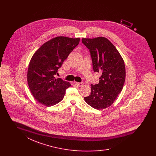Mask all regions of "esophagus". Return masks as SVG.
Here are the masks:
<instances>
[{
	"label": "esophagus",
	"mask_w": 156,
	"mask_h": 156,
	"mask_svg": "<svg viewBox=\"0 0 156 156\" xmlns=\"http://www.w3.org/2000/svg\"><path fill=\"white\" fill-rule=\"evenodd\" d=\"M75 83L76 84L78 87H82L83 85V82H75Z\"/></svg>",
	"instance_id": "1"
}]
</instances>
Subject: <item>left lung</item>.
<instances>
[{"mask_svg": "<svg viewBox=\"0 0 156 156\" xmlns=\"http://www.w3.org/2000/svg\"><path fill=\"white\" fill-rule=\"evenodd\" d=\"M89 50L94 72L99 73V82L91 85V92L85 101L98 110L111 106L122 90L126 77L123 58L111 42L104 37L82 38Z\"/></svg>", "mask_w": 156, "mask_h": 156, "instance_id": "obj_1", "label": "left lung"}]
</instances>
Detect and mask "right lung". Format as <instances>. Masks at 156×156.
Listing matches in <instances>:
<instances>
[{
  "label": "right lung",
  "instance_id": "obj_1",
  "mask_svg": "<svg viewBox=\"0 0 156 156\" xmlns=\"http://www.w3.org/2000/svg\"><path fill=\"white\" fill-rule=\"evenodd\" d=\"M80 40V38L54 37L42 45L32 56L27 79L31 94L39 103L51 106L64 98L71 83L57 79L55 75Z\"/></svg>",
  "mask_w": 156,
  "mask_h": 156
}]
</instances>
